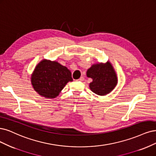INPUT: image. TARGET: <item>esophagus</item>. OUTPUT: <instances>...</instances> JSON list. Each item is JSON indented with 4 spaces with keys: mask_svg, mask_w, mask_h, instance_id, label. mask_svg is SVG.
<instances>
[{
    "mask_svg": "<svg viewBox=\"0 0 156 156\" xmlns=\"http://www.w3.org/2000/svg\"><path fill=\"white\" fill-rule=\"evenodd\" d=\"M84 80V78L83 77H80L78 79L79 81H83Z\"/></svg>",
    "mask_w": 156,
    "mask_h": 156,
    "instance_id": "1",
    "label": "esophagus"
}]
</instances>
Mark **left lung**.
<instances>
[{"instance_id": "left-lung-1", "label": "left lung", "mask_w": 156, "mask_h": 156, "mask_svg": "<svg viewBox=\"0 0 156 156\" xmlns=\"http://www.w3.org/2000/svg\"><path fill=\"white\" fill-rule=\"evenodd\" d=\"M87 76L92 79L89 87L97 95H106L110 94L117 84L118 79L115 70L110 61L92 64L87 71Z\"/></svg>"}]
</instances>
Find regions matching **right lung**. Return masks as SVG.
Returning a JSON list of instances; mask_svg holds the SVG:
<instances>
[{
  "instance_id": "1",
  "label": "right lung",
  "mask_w": 156,
  "mask_h": 156,
  "mask_svg": "<svg viewBox=\"0 0 156 156\" xmlns=\"http://www.w3.org/2000/svg\"><path fill=\"white\" fill-rule=\"evenodd\" d=\"M72 80V73L67 67L45 58L37 64L31 76L32 87L46 99L55 98L66 84Z\"/></svg>"
}]
</instances>
